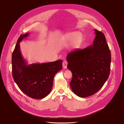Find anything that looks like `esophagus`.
<instances>
[{
  "instance_id": "34e87169",
  "label": "esophagus",
  "mask_w": 124,
  "mask_h": 124,
  "mask_svg": "<svg viewBox=\"0 0 124 124\" xmlns=\"http://www.w3.org/2000/svg\"><path fill=\"white\" fill-rule=\"evenodd\" d=\"M62 65H63V67L64 69H66L67 67V65H68V62L66 61H64L63 62V63H62Z\"/></svg>"
}]
</instances>
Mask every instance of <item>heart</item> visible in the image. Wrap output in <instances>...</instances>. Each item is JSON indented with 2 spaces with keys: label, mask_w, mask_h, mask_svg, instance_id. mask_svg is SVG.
<instances>
[{
  "label": "heart",
  "mask_w": 124,
  "mask_h": 124,
  "mask_svg": "<svg viewBox=\"0 0 124 124\" xmlns=\"http://www.w3.org/2000/svg\"><path fill=\"white\" fill-rule=\"evenodd\" d=\"M65 39L69 41H73V46L74 47L77 48L79 46L82 40V34L80 32H72L68 34L65 37Z\"/></svg>",
  "instance_id": "1"
}]
</instances>
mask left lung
<instances>
[{
    "instance_id": "8db88e82",
    "label": "left lung",
    "mask_w": 124,
    "mask_h": 124,
    "mask_svg": "<svg viewBox=\"0 0 124 124\" xmlns=\"http://www.w3.org/2000/svg\"><path fill=\"white\" fill-rule=\"evenodd\" d=\"M93 44L83 49H77L67 56V66L72 73L70 86L78 96H92L101 89L108 78L111 52L104 35L95 29Z\"/></svg>"
}]
</instances>
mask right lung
<instances>
[{
  "mask_svg": "<svg viewBox=\"0 0 124 124\" xmlns=\"http://www.w3.org/2000/svg\"><path fill=\"white\" fill-rule=\"evenodd\" d=\"M29 34H22L17 40L12 56V76L15 82L25 95L41 99L50 93L54 77L62 68V60L28 65L22 55L20 43Z\"/></svg>",
  "mask_w": 124,
  "mask_h": 124,
  "instance_id": "right-lung-1",
  "label": "right lung"
}]
</instances>
